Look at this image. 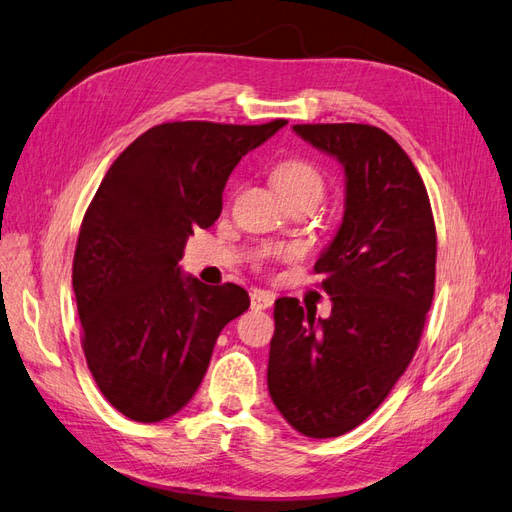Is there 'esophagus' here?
Returning a JSON list of instances; mask_svg holds the SVG:
<instances>
[{
  "mask_svg": "<svg viewBox=\"0 0 512 512\" xmlns=\"http://www.w3.org/2000/svg\"><path fill=\"white\" fill-rule=\"evenodd\" d=\"M275 301V295L269 293V290H260V288H254L250 293V303H252V310H267L273 306Z\"/></svg>",
  "mask_w": 512,
  "mask_h": 512,
  "instance_id": "obj_1",
  "label": "esophagus"
}]
</instances>
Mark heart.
<instances>
[{
	"label": "heart",
	"mask_w": 512,
	"mask_h": 512,
	"mask_svg": "<svg viewBox=\"0 0 512 512\" xmlns=\"http://www.w3.org/2000/svg\"><path fill=\"white\" fill-rule=\"evenodd\" d=\"M273 185L282 193V198H293L303 196V193H310L321 200L323 189H325V178L321 170L308 159L301 157H288L282 159L273 168ZM275 254V252H273Z\"/></svg>",
	"instance_id": "heart-1"
}]
</instances>
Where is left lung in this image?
Masks as SVG:
<instances>
[{
  "mask_svg": "<svg viewBox=\"0 0 512 512\" xmlns=\"http://www.w3.org/2000/svg\"><path fill=\"white\" fill-rule=\"evenodd\" d=\"M347 176L344 217L314 271L329 319L275 301L267 383L306 437L349 433L407 370L435 295L437 234L422 178L394 137L370 124H295Z\"/></svg>",
  "mask_w": 512,
  "mask_h": 512,
  "instance_id": "left-lung-1",
  "label": "left lung"
}]
</instances>
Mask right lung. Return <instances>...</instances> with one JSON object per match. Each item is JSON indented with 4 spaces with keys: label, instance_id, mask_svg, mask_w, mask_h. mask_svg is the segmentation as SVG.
Wrapping results in <instances>:
<instances>
[{
    "label": "right lung",
    "instance_id": "1",
    "mask_svg": "<svg viewBox=\"0 0 512 512\" xmlns=\"http://www.w3.org/2000/svg\"><path fill=\"white\" fill-rule=\"evenodd\" d=\"M286 120L165 122L122 150L81 222L73 290L81 347L103 396L135 422L181 411L232 319L250 308L237 284L206 286L178 262L196 228L222 213L241 157Z\"/></svg>",
    "mask_w": 512,
    "mask_h": 512
}]
</instances>
